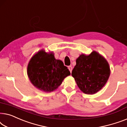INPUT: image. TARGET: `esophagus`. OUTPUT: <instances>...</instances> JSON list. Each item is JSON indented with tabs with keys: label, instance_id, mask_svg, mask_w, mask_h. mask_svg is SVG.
Wrapping results in <instances>:
<instances>
[{
	"label": "esophagus",
	"instance_id": "1",
	"mask_svg": "<svg viewBox=\"0 0 127 127\" xmlns=\"http://www.w3.org/2000/svg\"><path fill=\"white\" fill-rule=\"evenodd\" d=\"M68 68L69 71H70V72H71V71H72V67H71V65H69V66H68Z\"/></svg>",
	"mask_w": 127,
	"mask_h": 127
}]
</instances>
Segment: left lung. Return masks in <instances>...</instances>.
Listing matches in <instances>:
<instances>
[{
	"mask_svg": "<svg viewBox=\"0 0 127 127\" xmlns=\"http://www.w3.org/2000/svg\"><path fill=\"white\" fill-rule=\"evenodd\" d=\"M110 74L107 60L94 51L89 55L81 54L78 57L71 75L82 92L94 94L104 86Z\"/></svg>",
	"mask_w": 127,
	"mask_h": 127,
	"instance_id": "obj_1",
	"label": "left lung"
}]
</instances>
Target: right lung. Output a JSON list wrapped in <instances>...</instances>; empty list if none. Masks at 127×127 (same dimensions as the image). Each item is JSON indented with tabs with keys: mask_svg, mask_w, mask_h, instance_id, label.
Listing matches in <instances>:
<instances>
[{
	"mask_svg": "<svg viewBox=\"0 0 127 127\" xmlns=\"http://www.w3.org/2000/svg\"><path fill=\"white\" fill-rule=\"evenodd\" d=\"M27 73L34 86L44 92L56 90L64 78L71 74L63 62L55 58L52 52L47 53L44 49L39 51L30 60Z\"/></svg>",
	"mask_w": 127,
	"mask_h": 127,
	"instance_id": "add662e5",
	"label": "right lung"
}]
</instances>
